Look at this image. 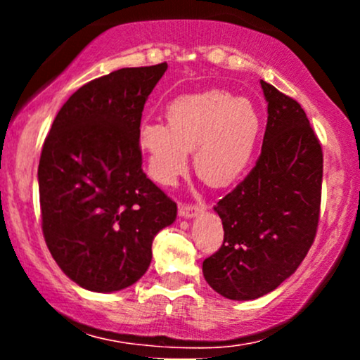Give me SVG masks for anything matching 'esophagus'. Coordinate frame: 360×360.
<instances>
[{"instance_id": "esophagus-1", "label": "esophagus", "mask_w": 360, "mask_h": 360, "mask_svg": "<svg viewBox=\"0 0 360 360\" xmlns=\"http://www.w3.org/2000/svg\"><path fill=\"white\" fill-rule=\"evenodd\" d=\"M198 213H201V208L196 205H179V217L181 218H194L198 217Z\"/></svg>"}]
</instances>
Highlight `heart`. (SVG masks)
Listing matches in <instances>:
<instances>
[{"label":"heart","instance_id":"obj_1","mask_svg":"<svg viewBox=\"0 0 360 360\" xmlns=\"http://www.w3.org/2000/svg\"><path fill=\"white\" fill-rule=\"evenodd\" d=\"M260 134L254 105L226 91L179 96L167 106V123L146 122L139 146L147 171L160 186H174L189 164L208 184L225 188L249 171Z\"/></svg>","mask_w":360,"mask_h":360}]
</instances>
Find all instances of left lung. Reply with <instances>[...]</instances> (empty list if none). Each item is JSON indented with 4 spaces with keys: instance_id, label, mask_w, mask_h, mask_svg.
Masks as SVG:
<instances>
[{
    "instance_id": "left-lung-1",
    "label": "left lung",
    "mask_w": 360,
    "mask_h": 360,
    "mask_svg": "<svg viewBox=\"0 0 360 360\" xmlns=\"http://www.w3.org/2000/svg\"><path fill=\"white\" fill-rule=\"evenodd\" d=\"M267 125L250 174L214 206L223 245L205 259L206 283L223 298L274 291L303 262L320 214L323 154L298 101L260 81Z\"/></svg>"
}]
</instances>
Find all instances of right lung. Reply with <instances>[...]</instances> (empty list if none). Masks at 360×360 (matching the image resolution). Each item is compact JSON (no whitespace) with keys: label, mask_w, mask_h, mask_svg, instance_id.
<instances>
[{"label":"right lung","mask_w":360,"mask_h":360,"mask_svg":"<svg viewBox=\"0 0 360 360\" xmlns=\"http://www.w3.org/2000/svg\"><path fill=\"white\" fill-rule=\"evenodd\" d=\"M167 64L123 68L64 103L39 164L42 230L69 279L94 292L122 291L146 274L152 242L177 206L142 171L143 105Z\"/></svg>","instance_id":"obj_1"}]
</instances>
